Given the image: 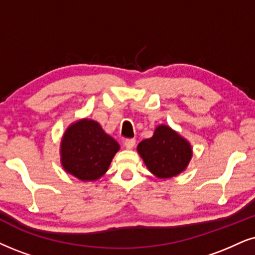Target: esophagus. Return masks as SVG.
Segmentation results:
<instances>
[{
	"mask_svg": "<svg viewBox=\"0 0 255 255\" xmlns=\"http://www.w3.org/2000/svg\"><path fill=\"white\" fill-rule=\"evenodd\" d=\"M135 142H136V141H135L134 138H128V140L125 141V147L127 148V149H133Z\"/></svg>",
	"mask_w": 255,
	"mask_h": 255,
	"instance_id": "1",
	"label": "esophagus"
}]
</instances>
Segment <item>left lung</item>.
Listing matches in <instances>:
<instances>
[{
  "label": "left lung",
  "instance_id": "left-lung-1",
  "mask_svg": "<svg viewBox=\"0 0 255 255\" xmlns=\"http://www.w3.org/2000/svg\"><path fill=\"white\" fill-rule=\"evenodd\" d=\"M136 149L148 170L159 179L181 174L193 156L191 143L166 125L157 126L153 136L141 141Z\"/></svg>",
  "mask_w": 255,
  "mask_h": 255
}]
</instances>
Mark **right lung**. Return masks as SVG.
I'll return each instance as SVG.
<instances>
[{
  "mask_svg": "<svg viewBox=\"0 0 255 255\" xmlns=\"http://www.w3.org/2000/svg\"><path fill=\"white\" fill-rule=\"evenodd\" d=\"M119 149V143L98 122L81 119L64 131L60 143L61 165L81 181H96L107 172Z\"/></svg>",
  "mask_w": 255,
  "mask_h": 255,
  "instance_id": "obj_1",
  "label": "right lung"
}]
</instances>
